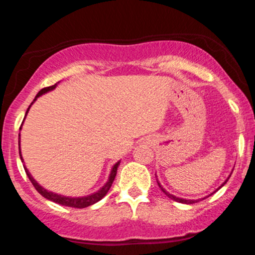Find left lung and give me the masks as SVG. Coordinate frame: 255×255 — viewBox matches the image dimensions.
Masks as SVG:
<instances>
[{"mask_svg":"<svg viewBox=\"0 0 255 255\" xmlns=\"http://www.w3.org/2000/svg\"><path fill=\"white\" fill-rule=\"evenodd\" d=\"M229 177H230V176H229ZM229 177H228L227 180H225L224 182L222 183L221 186H219L217 189H216V191H218L219 188H222V187H223L224 184L228 182V180H229ZM157 182H158V181H157ZM158 186L160 187V189H162L163 193H164V194L166 195V197H169V198L172 199V200H175V201H178V203H182V204H194V203H198V201H200V200H201V199H195V200H194V199H183V198H178V197H175V195H172V194H170V193H169V192H166L165 189L163 188L162 186H160V183H159V182H158ZM216 191H215V192H216ZM215 192H213V193H215ZM213 193H211V194H213ZM211 194H210V195H211ZM210 195H207V197H210ZM207 197H205V198H207ZM205 198H203V199H205Z\"/></svg>","mask_w":255,"mask_h":255,"instance_id":"obj_1","label":"left lung"}]
</instances>
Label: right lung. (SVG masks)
Here are the masks:
<instances>
[{
    "label": "right lung",
    "instance_id": "add662e5",
    "mask_svg": "<svg viewBox=\"0 0 255 255\" xmlns=\"http://www.w3.org/2000/svg\"><path fill=\"white\" fill-rule=\"evenodd\" d=\"M57 84H58V83H56L55 85H52V86L45 87V89L40 90L39 92L37 93L36 97H34L33 102H32L31 105L33 104L34 102L37 101L38 97H40V96L44 95V93L50 92V91L56 89ZM31 105H30V107H28L27 111H26V115H27V113H28V110H30ZM26 115H25V118H26ZM24 120H25V119H24ZM21 126H22V125H21ZM20 129H21V127H20ZM19 154H20V159H21V162H24V159H22V156H21V150H20V133H19ZM119 165H120V160H119L118 163H115L113 168H111L109 178H108L107 183H105L104 186L102 187L101 189H98L97 192L92 193V194L85 195V197H66V195H61V194H57V193H54V192L48 191V189L44 188V187L40 186V184L38 183L36 180H34L33 176H32V175L30 174V171H28V169L26 168L25 165H24V168H25V171H26V174H27L28 178H30V181L32 182V184H33V186H34V188H36L37 192L39 193L40 195H43L44 198L48 199V200L54 201V203H56V204L63 205V206L74 207V209H84V207L90 206V205H93V204L98 203V201L101 200V199H103V198L105 197V195H107V193L109 192L111 184H113L114 180H115V176H116V172H118Z\"/></svg>",
    "mask_w": 255,
    "mask_h": 255
}]
</instances>
